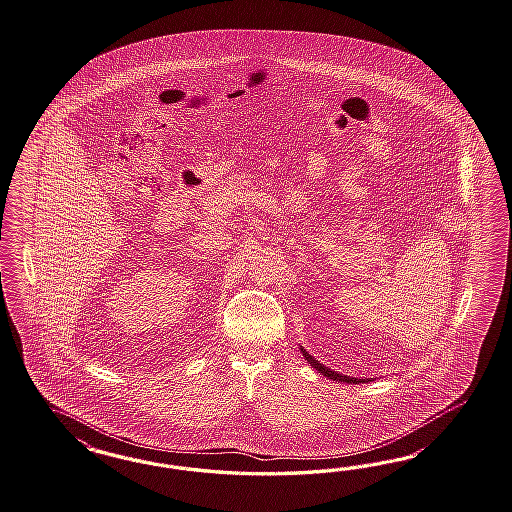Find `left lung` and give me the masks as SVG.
Listing matches in <instances>:
<instances>
[{"instance_id": "obj_1", "label": "left lung", "mask_w": 512, "mask_h": 512, "mask_svg": "<svg viewBox=\"0 0 512 512\" xmlns=\"http://www.w3.org/2000/svg\"><path fill=\"white\" fill-rule=\"evenodd\" d=\"M300 351L303 353L305 361L309 362L314 370H318V374H322L324 377H329V379H333V381H338V383H348V385H359V383H368V381H372V377H368V379H361V377H351V375L338 374L335 370H331V368L324 366L322 362L316 361L312 355H309V351H307V349H303V346H300Z\"/></svg>"}]
</instances>
